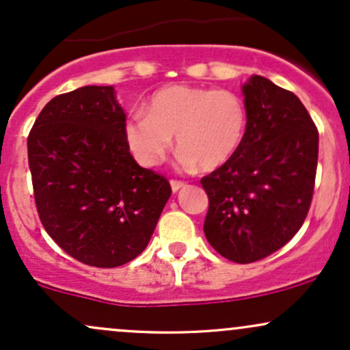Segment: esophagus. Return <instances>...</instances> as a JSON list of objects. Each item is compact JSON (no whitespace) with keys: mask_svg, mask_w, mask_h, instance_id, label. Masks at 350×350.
Masks as SVG:
<instances>
[{"mask_svg":"<svg viewBox=\"0 0 350 350\" xmlns=\"http://www.w3.org/2000/svg\"><path fill=\"white\" fill-rule=\"evenodd\" d=\"M183 187H186V183H183V180H171L172 192H179Z\"/></svg>","mask_w":350,"mask_h":350,"instance_id":"esophagus-1","label":"esophagus"}]
</instances>
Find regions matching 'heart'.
Here are the masks:
<instances>
[{
  "label": "heart",
  "instance_id": "heart-1",
  "mask_svg": "<svg viewBox=\"0 0 350 350\" xmlns=\"http://www.w3.org/2000/svg\"><path fill=\"white\" fill-rule=\"evenodd\" d=\"M146 110L124 122L128 148L146 167L163 161L176 135L184 166L217 170L234 158L247 130V108L230 90L167 85L152 95Z\"/></svg>",
  "mask_w": 350,
  "mask_h": 350
}]
</instances>
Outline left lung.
<instances>
[{
  "instance_id": "1",
  "label": "left lung",
  "mask_w": 350,
  "mask_h": 350,
  "mask_svg": "<svg viewBox=\"0 0 350 350\" xmlns=\"http://www.w3.org/2000/svg\"><path fill=\"white\" fill-rule=\"evenodd\" d=\"M247 130L227 164L200 179L208 198L207 242L235 263L286 245L303 226L314 191L319 135L293 92L252 75L242 85Z\"/></svg>"
}]
</instances>
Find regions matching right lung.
Instances as JSON below:
<instances>
[{"mask_svg": "<svg viewBox=\"0 0 350 350\" xmlns=\"http://www.w3.org/2000/svg\"><path fill=\"white\" fill-rule=\"evenodd\" d=\"M111 85H85L42 108L27 138L34 199L46 232L79 262L115 268L142 253L171 196L135 161Z\"/></svg>", "mask_w": 350, "mask_h": 350, "instance_id": "1", "label": "right lung"}]
</instances>
